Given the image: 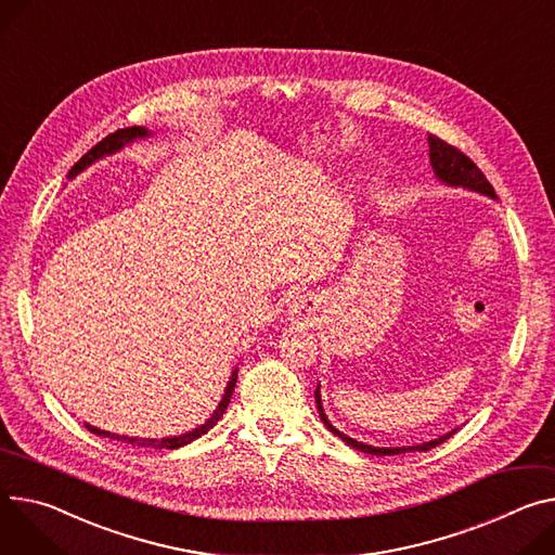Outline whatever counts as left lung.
<instances>
[{
  "label": "left lung",
  "mask_w": 555,
  "mask_h": 555,
  "mask_svg": "<svg viewBox=\"0 0 555 555\" xmlns=\"http://www.w3.org/2000/svg\"><path fill=\"white\" fill-rule=\"evenodd\" d=\"M427 143H429V162H431V168H434V175L447 183V185H456V188H467V190H474V192H480L485 196H491L495 198V192L491 188V183L485 179V175L480 172V168L467 157L463 155L459 147L449 145L447 141L438 139L436 134H429L427 137ZM317 410H319V416L323 421V425L336 434L343 442H347L349 447H354L363 453H372V456H396V453H408V451H429L434 447H438L440 442H444L449 436L456 434V429L436 438V440H429V442H423V444H412V447H372V444H365V442H359L354 438H349L347 434L338 431L325 416L323 412V402H321V387H317Z\"/></svg>",
  "instance_id": "8db88e82"
}]
</instances>
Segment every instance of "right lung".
<instances>
[{"label":"right lung","mask_w":555,"mask_h":555,"mask_svg":"<svg viewBox=\"0 0 555 555\" xmlns=\"http://www.w3.org/2000/svg\"><path fill=\"white\" fill-rule=\"evenodd\" d=\"M147 134H150V132H147L143 126L121 128V130L108 134L106 139L99 141L94 147H90L88 153L70 168L68 179L77 177L81 170H86V168H88L90 164H94L96 159H102V157H106V155H113V153H117V150H121L126 143H132L134 139H141V137H147ZM236 376H238V370L232 372V376H230V380H228V387H225V393H223V398H221V402H219V408L215 410V414H212L204 425H198L196 429L185 431V434H181V436H172V438H162V440H157V438L119 436V434H111V431H104V429H96V427H92V425H88V423H86V427H88V431H92V434H96V436H102V438L121 440V442H126V444L141 447V449H177V447H183V444H188V442L201 438L204 434H208V431L221 421V416L225 414V410H228V405H230V398H232V391H234V385H236Z\"/></svg>","instance_id":"obj_1"}]
</instances>
